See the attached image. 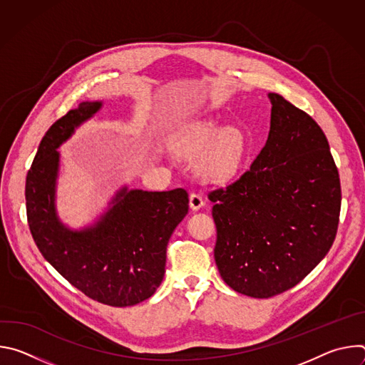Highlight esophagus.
<instances>
[{
    "mask_svg": "<svg viewBox=\"0 0 365 365\" xmlns=\"http://www.w3.org/2000/svg\"><path fill=\"white\" fill-rule=\"evenodd\" d=\"M189 205H190V207H192L193 211H197L205 205V199L200 195H197V193H190Z\"/></svg>",
    "mask_w": 365,
    "mask_h": 365,
    "instance_id": "1",
    "label": "esophagus"
}]
</instances>
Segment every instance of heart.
Listing matches in <instances>:
<instances>
[{
    "label": "heart",
    "instance_id": "obj_1",
    "mask_svg": "<svg viewBox=\"0 0 365 365\" xmlns=\"http://www.w3.org/2000/svg\"><path fill=\"white\" fill-rule=\"evenodd\" d=\"M170 145L185 158H195V172L207 182H222L234 176L244 162V133L215 120H195L182 124L170 137Z\"/></svg>",
    "mask_w": 365,
    "mask_h": 365
}]
</instances>
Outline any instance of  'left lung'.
Instances as JSON below:
<instances>
[{
	"label": "left lung",
	"instance_id": "1",
	"mask_svg": "<svg viewBox=\"0 0 365 365\" xmlns=\"http://www.w3.org/2000/svg\"><path fill=\"white\" fill-rule=\"evenodd\" d=\"M270 133L250 169L207 193L215 263L235 292L267 299L302 282L334 244L341 182L317 121L279 93Z\"/></svg>",
	"mask_w": 365,
	"mask_h": 365
}]
</instances>
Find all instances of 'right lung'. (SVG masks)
I'll use <instances>...</instances> for the list:
<instances>
[{
  "label": "right lung",
  "instance_id": "obj_1",
  "mask_svg": "<svg viewBox=\"0 0 365 365\" xmlns=\"http://www.w3.org/2000/svg\"><path fill=\"white\" fill-rule=\"evenodd\" d=\"M101 107L99 101L82 102L44 134L26 179L27 221L41 255L72 286L99 303L124 307L148 299L160 286L168 242L187 214L189 197L180 187H123L92 227L71 230L61 222L56 148Z\"/></svg>",
  "mask_w": 365,
  "mask_h": 365
}]
</instances>
